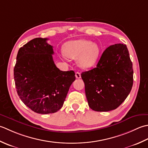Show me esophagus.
Listing matches in <instances>:
<instances>
[{
	"label": "esophagus",
	"mask_w": 148,
	"mask_h": 148,
	"mask_svg": "<svg viewBox=\"0 0 148 148\" xmlns=\"http://www.w3.org/2000/svg\"><path fill=\"white\" fill-rule=\"evenodd\" d=\"M75 77H76L77 78H81V74H80V72H78V71L76 72V73H75Z\"/></svg>",
	"instance_id": "34e87169"
}]
</instances>
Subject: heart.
<instances>
[{
	"mask_svg": "<svg viewBox=\"0 0 148 148\" xmlns=\"http://www.w3.org/2000/svg\"><path fill=\"white\" fill-rule=\"evenodd\" d=\"M64 55L71 59H77L81 68H89L97 62L99 55L98 45L85 40L68 41L63 47Z\"/></svg>",
	"mask_w": 148,
	"mask_h": 148,
	"instance_id": "heart-1",
	"label": "heart"
}]
</instances>
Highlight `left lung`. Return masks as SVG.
Segmentation results:
<instances>
[{
    "instance_id": "obj_1",
    "label": "left lung",
    "mask_w": 148,
    "mask_h": 148,
    "mask_svg": "<svg viewBox=\"0 0 148 148\" xmlns=\"http://www.w3.org/2000/svg\"><path fill=\"white\" fill-rule=\"evenodd\" d=\"M132 62L126 45H110L96 67L82 72L89 107L98 112L116 109L127 98L134 82Z\"/></svg>"
}]
</instances>
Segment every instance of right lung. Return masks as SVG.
<instances>
[{
    "instance_id": "add662e5",
    "label": "right lung",
    "mask_w": 148,
    "mask_h": 148,
    "mask_svg": "<svg viewBox=\"0 0 148 148\" xmlns=\"http://www.w3.org/2000/svg\"><path fill=\"white\" fill-rule=\"evenodd\" d=\"M47 40L34 38L21 47L14 68L18 95L27 107L41 114L61 109L75 80L73 71H62L56 67L53 47Z\"/></svg>"
}]
</instances>
